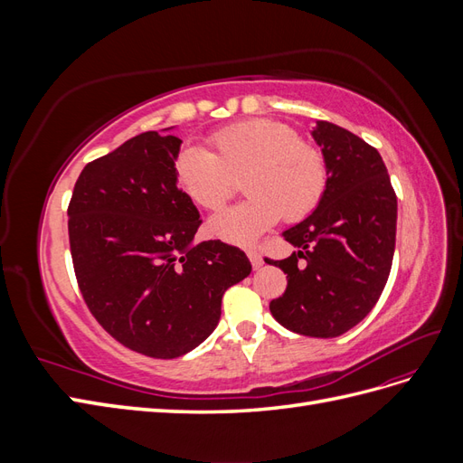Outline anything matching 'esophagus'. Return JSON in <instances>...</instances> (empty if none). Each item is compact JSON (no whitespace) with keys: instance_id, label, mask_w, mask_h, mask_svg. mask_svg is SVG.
I'll use <instances>...</instances> for the list:
<instances>
[{"instance_id":"obj_1","label":"esophagus","mask_w":463,"mask_h":463,"mask_svg":"<svg viewBox=\"0 0 463 463\" xmlns=\"http://www.w3.org/2000/svg\"><path fill=\"white\" fill-rule=\"evenodd\" d=\"M247 257H249L250 264H253V269H255V270H257V269H260V266L264 264V262H262L260 253H259V250H257L255 247H249V249H247Z\"/></svg>"}]
</instances>
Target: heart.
<instances>
[{
	"label": "heart",
	"instance_id": "b5f03b06",
	"mask_svg": "<svg viewBox=\"0 0 463 463\" xmlns=\"http://www.w3.org/2000/svg\"><path fill=\"white\" fill-rule=\"evenodd\" d=\"M213 152L185 146L174 162L177 185L206 210H218L243 177L249 197L210 218L208 230L233 243H249L284 218L299 222L318 206L326 189L322 152L298 131L274 119L232 123L210 135Z\"/></svg>",
	"mask_w": 463,
	"mask_h": 463
}]
</instances>
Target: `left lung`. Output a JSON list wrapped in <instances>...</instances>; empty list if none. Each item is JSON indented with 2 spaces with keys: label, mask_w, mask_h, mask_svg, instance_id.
I'll return each mask as SVG.
<instances>
[{
  "label": "left lung",
  "mask_w": 463,
  "mask_h": 463,
  "mask_svg": "<svg viewBox=\"0 0 463 463\" xmlns=\"http://www.w3.org/2000/svg\"><path fill=\"white\" fill-rule=\"evenodd\" d=\"M313 137L326 162V189L315 213L284 232L299 250L269 262L288 274L270 313L296 334L335 338L371 313L386 286L398 199L374 146L330 121H317Z\"/></svg>",
  "instance_id": "1"
}]
</instances>
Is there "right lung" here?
Masks as SVG:
<instances>
[{
	"mask_svg": "<svg viewBox=\"0 0 463 463\" xmlns=\"http://www.w3.org/2000/svg\"><path fill=\"white\" fill-rule=\"evenodd\" d=\"M181 138L146 131L80 172L69 201V247L89 311L111 338L154 359L204 342L222 296L250 274L241 249L193 245L203 220L177 187Z\"/></svg>",
	"mask_w": 463,
	"mask_h": 463,
	"instance_id": "add662e5",
	"label": "right lung"
}]
</instances>
